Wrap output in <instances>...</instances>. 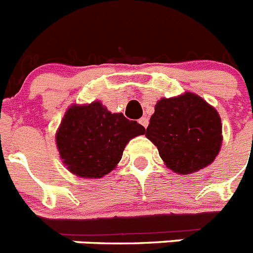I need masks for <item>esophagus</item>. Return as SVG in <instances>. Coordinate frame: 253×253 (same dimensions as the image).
Masks as SVG:
<instances>
[{
    "instance_id": "34e87169",
    "label": "esophagus",
    "mask_w": 253,
    "mask_h": 253,
    "mask_svg": "<svg viewBox=\"0 0 253 253\" xmlns=\"http://www.w3.org/2000/svg\"><path fill=\"white\" fill-rule=\"evenodd\" d=\"M139 123L141 125V126H144L146 128V127H148V125H149V120H148L146 117H141V118L139 120Z\"/></svg>"
}]
</instances>
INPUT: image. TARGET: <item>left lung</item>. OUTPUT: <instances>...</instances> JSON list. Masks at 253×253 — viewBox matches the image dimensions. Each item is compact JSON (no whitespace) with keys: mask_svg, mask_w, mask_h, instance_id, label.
<instances>
[{"mask_svg":"<svg viewBox=\"0 0 253 253\" xmlns=\"http://www.w3.org/2000/svg\"><path fill=\"white\" fill-rule=\"evenodd\" d=\"M145 136L158 148L167 167L188 175L205 169L221 146V120L198 95L186 94L157 103Z\"/></svg>","mask_w":253,"mask_h":253,"instance_id":"1","label":"left lung"}]
</instances>
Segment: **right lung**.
Instances as JSON below:
<instances>
[{
	"label": "right lung",
	"instance_id": "1",
	"mask_svg": "<svg viewBox=\"0 0 253 253\" xmlns=\"http://www.w3.org/2000/svg\"><path fill=\"white\" fill-rule=\"evenodd\" d=\"M145 133L136 121L110 113L99 101L71 107L61 121L56 145L71 172L81 177H103L122 158L126 144Z\"/></svg>",
	"mask_w": 253,
	"mask_h": 253
}]
</instances>
